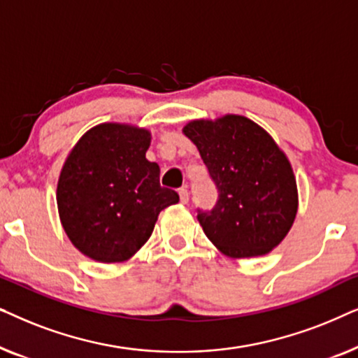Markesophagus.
I'll use <instances>...</instances> for the list:
<instances>
[{
    "mask_svg": "<svg viewBox=\"0 0 358 358\" xmlns=\"http://www.w3.org/2000/svg\"><path fill=\"white\" fill-rule=\"evenodd\" d=\"M189 197H190V195H189V190H187V189H180V190H179V199H180V202L187 203V202H189Z\"/></svg>",
    "mask_w": 358,
    "mask_h": 358,
    "instance_id": "obj_1",
    "label": "esophagus"
}]
</instances>
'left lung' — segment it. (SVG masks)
Instances as JSON below:
<instances>
[{
	"label": "left lung",
	"mask_w": 358,
	"mask_h": 358,
	"mask_svg": "<svg viewBox=\"0 0 358 358\" xmlns=\"http://www.w3.org/2000/svg\"><path fill=\"white\" fill-rule=\"evenodd\" d=\"M184 134L218 192L212 210L197 208L210 241L231 257L262 256L278 246L295 220L298 194L292 166L272 136L241 115L194 120Z\"/></svg>",
	"instance_id": "1"
}]
</instances>
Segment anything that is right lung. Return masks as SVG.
Here are the masks:
<instances>
[{
  "instance_id": "1",
  "label": "right lung",
  "mask_w": 358,
  "mask_h": 358,
  "mask_svg": "<svg viewBox=\"0 0 358 358\" xmlns=\"http://www.w3.org/2000/svg\"><path fill=\"white\" fill-rule=\"evenodd\" d=\"M150 131L102 124L86 131L63 166L58 213L76 249L99 262L134 256L153 233L161 210L179 202L161 187L159 166L146 159Z\"/></svg>"
}]
</instances>
